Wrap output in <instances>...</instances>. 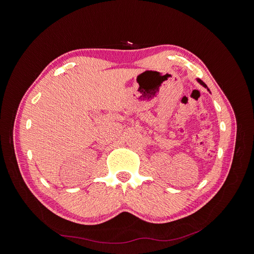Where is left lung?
<instances>
[{"instance_id":"8db88e82","label":"left lung","mask_w":254,"mask_h":254,"mask_svg":"<svg viewBox=\"0 0 254 254\" xmlns=\"http://www.w3.org/2000/svg\"><path fill=\"white\" fill-rule=\"evenodd\" d=\"M197 81H198V82H199V83H201V84H202V85H204V86H205V87H207V86H206V84H205V83H204V82H203V81H202V80H199V79H198V80H197Z\"/></svg>"}]
</instances>
